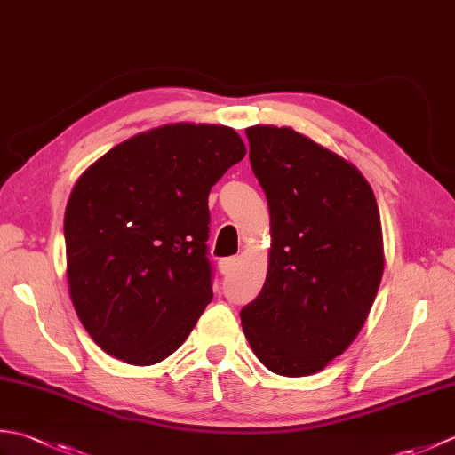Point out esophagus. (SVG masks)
Returning <instances> with one entry per match:
<instances>
[{"mask_svg":"<svg viewBox=\"0 0 455 455\" xmlns=\"http://www.w3.org/2000/svg\"><path fill=\"white\" fill-rule=\"evenodd\" d=\"M236 266V258H222L219 262V272L222 275H230Z\"/></svg>","mask_w":455,"mask_h":455,"instance_id":"esophagus-1","label":"esophagus"}]
</instances>
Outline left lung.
<instances>
[{
	"label": "left lung",
	"instance_id": "1",
	"mask_svg": "<svg viewBox=\"0 0 455 455\" xmlns=\"http://www.w3.org/2000/svg\"><path fill=\"white\" fill-rule=\"evenodd\" d=\"M269 205L267 275L240 311L269 371L313 375L362 331L383 275L381 219L354 164L289 127L246 129Z\"/></svg>",
	"mask_w": 455,
	"mask_h": 455
}]
</instances>
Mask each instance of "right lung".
<instances>
[{"mask_svg":"<svg viewBox=\"0 0 455 455\" xmlns=\"http://www.w3.org/2000/svg\"><path fill=\"white\" fill-rule=\"evenodd\" d=\"M244 154L230 127L164 124L76 181L64 215L68 287L103 352L152 365L189 336L212 299L209 191Z\"/></svg>","mask_w":455,"mask_h":455,"instance_id":"right-lung-1","label":"right lung"}]
</instances>
